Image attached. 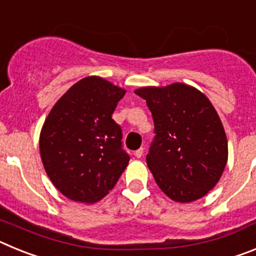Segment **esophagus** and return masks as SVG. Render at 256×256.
Returning a JSON list of instances; mask_svg holds the SVG:
<instances>
[{"label":"esophagus","mask_w":256,"mask_h":256,"mask_svg":"<svg viewBox=\"0 0 256 256\" xmlns=\"http://www.w3.org/2000/svg\"><path fill=\"white\" fill-rule=\"evenodd\" d=\"M134 155H136V158H142V155H144V148H138V150L134 152Z\"/></svg>","instance_id":"obj_1"}]
</instances>
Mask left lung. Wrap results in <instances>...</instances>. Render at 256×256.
Instances as JSON below:
<instances>
[{
    "instance_id": "1",
    "label": "left lung",
    "mask_w": 256,
    "mask_h": 256,
    "mask_svg": "<svg viewBox=\"0 0 256 256\" xmlns=\"http://www.w3.org/2000/svg\"><path fill=\"white\" fill-rule=\"evenodd\" d=\"M154 119V137L146 156L165 195L178 202L202 198L216 186L227 164L224 128L205 94L174 83L140 88Z\"/></svg>"
}]
</instances>
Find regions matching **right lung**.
Wrapping results in <instances>:
<instances>
[{
  "mask_svg": "<svg viewBox=\"0 0 256 256\" xmlns=\"http://www.w3.org/2000/svg\"><path fill=\"white\" fill-rule=\"evenodd\" d=\"M124 94L105 79L87 76L50 112L40 137V159L52 183L70 200L98 201L128 165L122 128L112 118Z\"/></svg>",
  "mask_w": 256,
  "mask_h": 256,
  "instance_id": "1",
  "label": "right lung"
}]
</instances>
